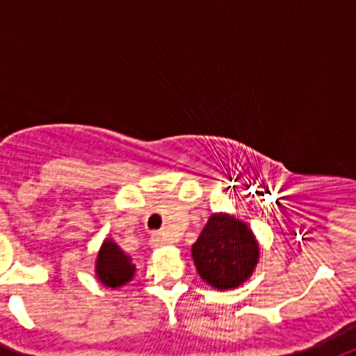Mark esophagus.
I'll list each match as a JSON object with an SVG mask.
<instances>
[{
	"label": "esophagus",
	"mask_w": 356,
	"mask_h": 356,
	"mask_svg": "<svg viewBox=\"0 0 356 356\" xmlns=\"http://www.w3.org/2000/svg\"><path fill=\"white\" fill-rule=\"evenodd\" d=\"M162 244H165V238H163L162 234L155 232V234L151 235V246L159 248V246H162Z\"/></svg>",
	"instance_id": "esophagus-1"
}]
</instances>
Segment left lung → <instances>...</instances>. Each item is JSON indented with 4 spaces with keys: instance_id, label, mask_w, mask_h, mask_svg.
Listing matches in <instances>:
<instances>
[{
    "instance_id": "8db88e82",
    "label": "left lung",
    "mask_w": 356,
    "mask_h": 356,
    "mask_svg": "<svg viewBox=\"0 0 356 356\" xmlns=\"http://www.w3.org/2000/svg\"><path fill=\"white\" fill-rule=\"evenodd\" d=\"M193 259L201 278L225 291L250 278L259 260V244L244 222L216 213L193 246Z\"/></svg>"
}]
</instances>
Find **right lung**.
Returning <instances> with one entry per match:
<instances>
[{
	"instance_id": "1",
	"label": "right lung",
	"mask_w": 356,
	"mask_h": 356,
	"mask_svg": "<svg viewBox=\"0 0 356 356\" xmlns=\"http://www.w3.org/2000/svg\"><path fill=\"white\" fill-rule=\"evenodd\" d=\"M135 273V264L121 248L112 241H105L102 251L97 254L96 275L106 287H121L130 282Z\"/></svg>"
}]
</instances>
